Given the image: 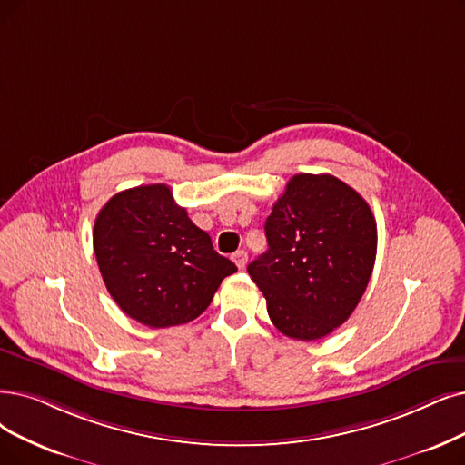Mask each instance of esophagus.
<instances>
[{
    "mask_svg": "<svg viewBox=\"0 0 465 465\" xmlns=\"http://www.w3.org/2000/svg\"><path fill=\"white\" fill-rule=\"evenodd\" d=\"M232 262L236 263L238 269H242L248 263V253L244 250H238L232 253Z\"/></svg>",
    "mask_w": 465,
    "mask_h": 465,
    "instance_id": "esophagus-1",
    "label": "esophagus"
}]
</instances>
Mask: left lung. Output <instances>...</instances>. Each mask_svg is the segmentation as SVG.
<instances>
[{
    "mask_svg": "<svg viewBox=\"0 0 465 465\" xmlns=\"http://www.w3.org/2000/svg\"><path fill=\"white\" fill-rule=\"evenodd\" d=\"M269 250L248 265L272 324L314 341L341 326L372 276L378 229L368 202L338 177L293 175L265 221Z\"/></svg>",
    "mask_w": 465,
    "mask_h": 465,
    "instance_id": "8db88e82",
    "label": "left lung"
}]
</instances>
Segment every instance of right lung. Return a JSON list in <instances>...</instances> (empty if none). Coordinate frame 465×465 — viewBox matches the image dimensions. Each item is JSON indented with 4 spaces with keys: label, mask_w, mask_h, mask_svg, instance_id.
I'll use <instances>...</instances> for the list:
<instances>
[{
    "label": "right lung",
    "mask_w": 465,
    "mask_h": 465,
    "mask_svg": "<svg viewBox=\"0 0 465 465\" xmlns=\"http://www.w3.org/2000/svg\"><path fill=\"white\" fill-rule=\"evenodd\" d=\"M93 250L113 300L151 328L194 321L223 278L236 272L160 183L110 198L95 219Z\"/></svg>",
    "instance_id": "add662e5"
}]
</instances>
